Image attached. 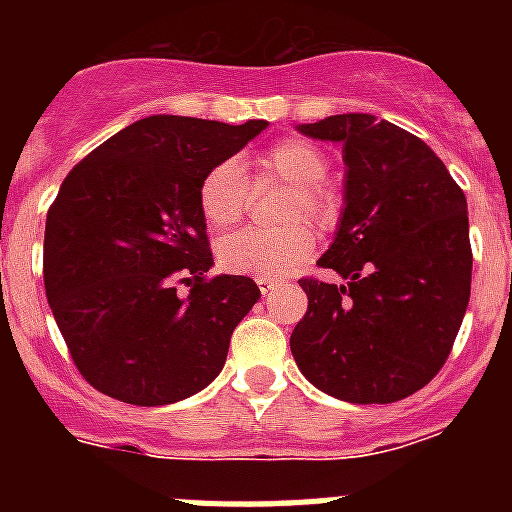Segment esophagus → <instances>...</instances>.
I'll use <instances>...</instances> for the list:
<instances>
[{
  "mask_svg": "<svg viewBox=\"0 0 512 512\" xmlns=\"http://www.w3.org/2000/svg\"><path fill=\"white\" fill-rule=\"evenodd\" d=\"M256 284H259V289H261V295H269V292H271V289H274V287H277V282H274V279H266V277H259V279H256Z\"/></svg>",
  "mask_w": 512,
  "mask_h": 512,
  "instance_id": "34e87169",
  "label": "esophagus"
}]
</instances>
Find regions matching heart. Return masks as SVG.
Segmentation results:
<instances>
[{
    "label": "heart",
    "instance_id": "1",
    "mask_svg": "<svg viewBox=\"0 0 512 512\" xmlns=\"http://www.w3.org/2000/svg\"><path fill=\"white\" fill-rule=\"evenodd\" d=\"M256 169L295 189L292 217L305 215L320 225H330L336 220V194L323 187L328 176V156L318 146L297 138L282 140L256 161ZM246 202L248 179L241 164L223 161L207 171L200 184V212L210 228L225 230L241 223ZM312 248H315V235L307 225H292L279 233L248 228L217 243V261L233 274L274 279L305 264Z\"/></svg>",
    "mask_w": 512,
    "mask_h": 512
}]
</instances>
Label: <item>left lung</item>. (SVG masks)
<instances>
[{
  "label": "left lung",
  "instance_id": "1",
  "mask_svg": "<svg viewBox=\"0 0 512 512\" xmlns=\"http://www.w3.org/2000/svg\"><path fill=\"white\" fill-rule=\"evenodd\" d=\"M343 146V210L302 279L305 318L289 338L300 372L325 395L387 405L423 390L451 354L472 292L467 197L408 130L364 112L297 125Z\"/></svg>",
  "mask_w": 512,
  "mask_h": 512
}]
</instances>
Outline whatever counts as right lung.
I'll use <instances>...</instances> for the list:
<instances>
[{"label":"right lung","mask_w":512,"mask_h":512,"mask_svg":"<svg viewBox=\"0 0 512 512\" xmlns=\"http://www.w3.org/2000/svg\"><path fill=\"white\" fill-rule=\"evenodd\" d=\"M266 125L143 117L63 179L45 217V297L99 392L156 408L223 372L235 325L261 292L248 277L205 279L215 261L200 184Z\"/></svg>","instance_id":"obj_1"}]
</instances>
